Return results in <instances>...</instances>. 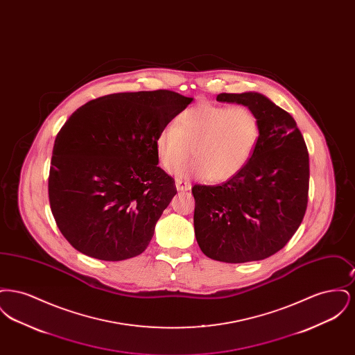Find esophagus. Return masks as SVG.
Instances as JSON below:
<instances>
[{
    "mask_svg": "<svg viewBox=\"0 0 355 355\" xmlns=\"http://www.w3.org/2000/svg\"><path fill=\"white\" fill-rule=\"evenodd\" d=\"M175 187H177L178 191H186V190H190V189H191V185H190L189 182H186V181H182V180L177 178V180H175Z\"/></svg>",
    "mask_w": 355,
    "mask_h": 355,
    "instance_id": "esophagus-1",
    "label": "esophagus"
}]
</instances>
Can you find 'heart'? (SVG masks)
Returning a JSON list of instances; mask_svg holds the SVG:
<instances>
[{
    "label": "heart",
    "mask_w": 355,
    "mask_h": 355,
    "mask_svg": "<svg viewBox=\"0 0 355 355\" xmlns=\"http://www.w3.org/2000/svg\"><path fill=\"white\" fill-rule=\"evenodd\" d=\"M259 119L248 106L200 102L184 110L173 126L155 137L161 168L173 173L190 153L193 159L177 171L181 177L226 182L236 177L253 157L259 141Z\"/></svg>",
    "instance_id": "b5f03b06"
}]
</instances>
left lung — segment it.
Here are the masks:
<instances>
[{
	"mask_svg": "<svg viewBox=\"0 0 355 355\" xmlns=\"http://www.w3.org/2000/svg\"><path fill=\"white\" fill-rule=\"evenodd\" d=\"M217 101L252 109L261 135L253 157L220 186L191 189L194 232L202 253L243 263L279 252L304 220L309 191V154L297 122L261 93H220Z\"/></svg>",
	"mask_w": 355,
	"mask_h": 355,
	"instance_id": "1",
	"label": "left lung"
}]
</instances>
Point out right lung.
I'll list each match as a JSON object with an SVG mask.
<instances>
[{"instance_id":"1","label":"right lung","mask_w":355,"mask_h":355,"mask_svg":"<svg viewBox=\"0 0 355 355\" xmlns=\"http://www.w3.org/2000/svg\"><path fill=\"white\" fill-rule=\"evenodd\" d=\"M191 101L170 90L116 93L69 117L53 146L49 202L76 250L102 261L145 252L177 194L157 166L155 137Z\"/></svg>"}]
</instances>
